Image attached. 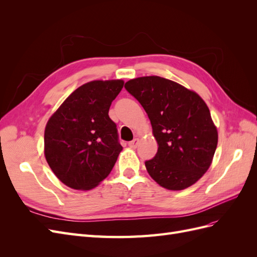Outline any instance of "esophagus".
I'll list each match as a JSON object with an SVG mask.
<instances>
[{
  "mask_svg": "<svg viewBox=\"0 0 257 257\" xmlns=\"http://www.w3.org/2000/svg\"><path fill=\"white\" fill-rule=\"evenodd\" d=\"M138 145H139V138H135V139H133V141L128 143V146L131 148H133V149H136Z\"/></svg>",
  "mask_w": 257,
  "mask_h": 257,
  "instance_id": "34e87169",
  "label": "esophagus"
}]
</instances>
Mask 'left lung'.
<instances>
[{"label":"left lung","instance_id":"1","mask_svg":"<svg viewBox=\"0 0 257 257\" xmlns=\"http://www.w3.org/2000/svg\"><path fill=\"white\" fill-rule=\"evenodd\" d=\"M124 88L149 116L159 149L145 165L163 188L180 191L204 176L217 146L210 110L197 93L159 76L128 80Z\"/></svg>","mask_w":257,"mask_h":257}]
</instances>
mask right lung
<instances>
[{"mask_svg":"<svg viewBox=\"0 0 257 257\" xmlns=\"http://www.w3.org/2000/svg\"><path fill=\"white\" fill-rule=\"evenodd\" d=\"M123 80H94L76 89L45 128V158L60 181L91 190L110 174L122 146L108 111Z\"/></svg>","mask_w":257,"mask_h":257,"instance_id":"right-lung-1","label":"right lung"}]
</instances>
